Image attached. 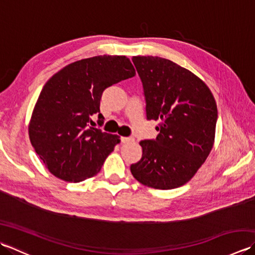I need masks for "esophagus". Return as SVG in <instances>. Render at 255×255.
<instances>
[{"label":"esophagus","instance_id":"34e87169","mask_svg":"<svg viewBox=\"0 0 255 255\" xmlns=\"http://www.w3.org/2000/svg\"><path fill=\"white\" fill-rule=\"evenodd\" d=\"M121 140H122V142L123 143H127V142H130V141H132V138H130V137H122L121 138Z\"/></svg>","mask_w":255,"mask_h":255}]
</instances>
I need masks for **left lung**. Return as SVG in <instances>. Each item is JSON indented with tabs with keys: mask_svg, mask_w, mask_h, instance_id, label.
Returning <instances> with one entry per match:
<instances>
[{
	"mask_svg": "<svg viewBox=\"0 0 255 255\" xmlns=\"http://www.w3.org/2000/svg\"><path fill=\"white\" fill-rule=\"evenodd\" d=\"M142 81L149 121H159L155 140H143L142 158L131 164L144 186L172 189L186 184L207 159L215 142L217 104L202 79L159 57H133Z\"/></svg>",
	"mask_w": 255,
	"mask_h": 255,
	"instance_id": "8db88e82",
	"label": "left lung"
}]
</instances>
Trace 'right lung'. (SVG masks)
I'll return each mask as SVG.
<instances>
[{
    "instance_id": "1",
    "label": "right lung",
    "mask_w": 255,
    "mask_h": 255,
    "mask_svg": "<svg viewBox=\"0 0 255 255\" xmlns=\"http://www.w3.org/2000/svg\"><path fill=\"white\" fill-rule=\"evenodd\" d=\"M134 74L126 56L104 55L70 63L47 81L32 111L28 134L52 175L79 183L100 172L121 139L89 127L91 116L103 118V91Z\"/></svg>"
}]
</instances>
